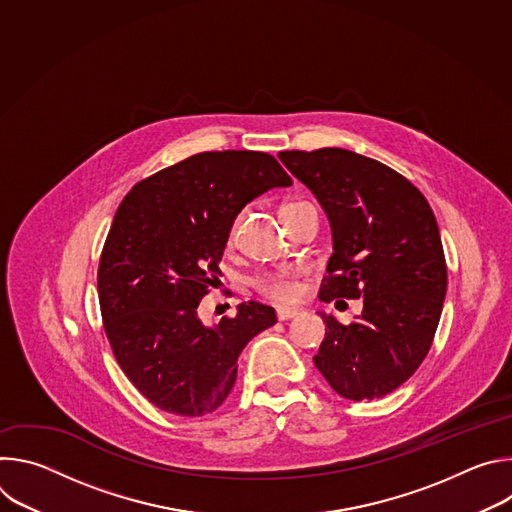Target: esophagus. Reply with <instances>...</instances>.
<instances>
[{
  "instance_id": "1",
  "label": "esophagus",
  "mask_w": 512,
  "mask_h": 512,
  "mask_svg": "<svg viewBox=\"0 0 512 512\" xmlns=\"http://www.w3.org/2000/svg\"><path fill=\"white\" fill-rule=\"evenodd\" d=\"M277 320L279 322H285V320H291V318H296L298 314H300V310H296V308H277Z\"/></svg>"
}]
</instances>
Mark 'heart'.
<instances>
[{
  "label": "heart",
  "instance_id": "1",
  "mask_svg": "<svg viewBox=\"0 0 512 512\" xmlns=\"http://www.w3.org/2000/svg\"><path fill=\"white\" fill-rule=\"evenodd\" d=\"M300 206H312L310 202H289L281 208V212L300 208ZM255 289L261 296L269 298L277 304H291L298 302L304 296V279L300 271H279V273H263L253 281Z\"/></svg>",
  "mask_w": 512,
  "mask_h": 512
}]
</instances>
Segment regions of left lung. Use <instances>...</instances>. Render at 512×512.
Wrapping results in <instances>:
<instances>
[{"label":"left lung","mask_w":512,"mask_h":512,"mask_svg":"<svg viewBox=\"0 0 512 512\" xmlns=\"http://www.w3.org/2000/svg\"><path fill=\"white\" fill-rule=\"evenodd\" d=\"M279 160L330 218L334 253L320 300L364 304L348 326L320 314L326 336L316 369L344 399L385 397L419 369L440 324L448 267L433 210L407 178L373 158L322 148L281 152Z\"/></svg>","instance_id":"obj_1"}]
</instances>
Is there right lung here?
<instances>
[{
  "label": "right lung",
  "instance_id": "1",
  "mask_svg": "<svg viewBox=\"0 0 512 512\" xmlns=\"http://www.w3.org/2000/svg\"><path fill=\"white\" fill-rule=\"evenodd\" d=\"M289 184L265 152H202L137 182L119 204L97 273L103 328L125 377L158 409L200 417L221 407L239 354L277 322L259 302L216 326L196 312L237 214Z\"/></svg>",
  "mask_w": 512,
  "mask_h": 512
}]
</instances>
